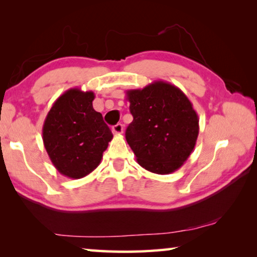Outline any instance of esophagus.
Here are the masks:
<instances>
[{
    "label": "esophagus",
    "mask_w": 257,
    "mask_h": 257,
    "mask_svg": "<svg viewBox=\"0 0 257 257\" xmlns=\"http://www.w3.org/2000/svg\"><path fill=\"white\" fill-rule=\"evenodd\" d=\"M112 132L114 133V134H116V135L122 134V133H123V125L121 124V123H118V124L113 125V127H112Z\"/></svg>",
    "instance_id": "esophagus-1"
}]
</instances>
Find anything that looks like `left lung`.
Returning <instances> with one entry per match:
<instances>
[{"label": "left lung", "instance_id": "8db88e82", "mask_svg": "<svg viewBox=\"0 0 257 257\" xmlns=\"http://www.w3.org/2000/svg\"><path fill=\"white\" fill-rule=\"evenodd\" d=\"M133 122L125 130L130 149L145 170L169 175L181 168L194 151L199 119L193 104L177 86L155 80L125 92Z\"/></svg>", "mask_w": 257, "mask_h": 257}]
</instances>
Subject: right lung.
<instances>
[{"label":"right lung","instance_id":"obj_1","mask_svg":"<svg viewBox=\"0 0 257 257\" xmlns=\"http://www.w3.org/2000/svg\"><path fill=\"white\" fill-rule=\"evenodd\" d=\"M95 94L70 88L53 103L43 124V143L61 175L80 179L96 169L113 135L93 107Z\"/></svg>","mask_w":257,"mask_h":257}]
</instances>
